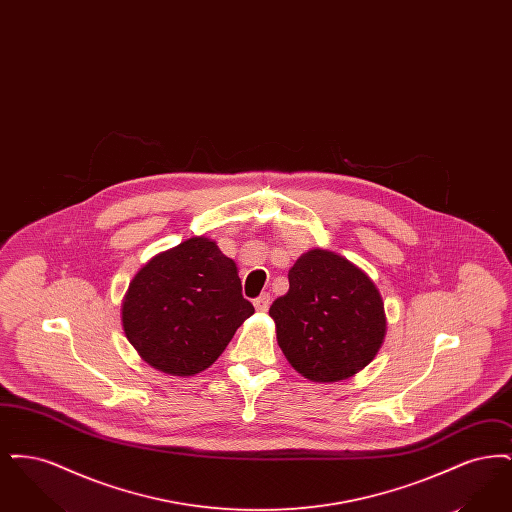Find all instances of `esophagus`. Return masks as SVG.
I'll use <instances>...</instances> for the list:
<instances>
[{
	"mask_svg": "<svg viewBox=\"0 0 512 512\" xmlns=\"http://www.w3.org/2000/svg\"><path fill=\"white\" fill-rule=\"evenodd\" d=\"M270 293H261L255 301H253V305H255V309L257 311H261V313H265V311H268V307H270Z\"/></svg>",
	"mask_w": 512,
	"mask_h": 512,
	"instance_id": "esophagus-1",
	"label": "esophagus"
}]
</instances>
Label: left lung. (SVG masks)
I'll use <instances>...</instances> for the list:
<instances>
[{
  "mask_svg": "<svg viewBox=\"0 0 512 512\" xmlns=\"http://www.w3.org/2000/svg\"><path fill=\"white\" fill-rule=\"evenodd\" d=\"M290 290L268 315L290 365L313 382H340L363 370L386 336L384 301L359 267L311 249L288 272Z\"/></svg>",
  "mask_w": 512,
  "mask_h": 512,
  "instance_id": "1",
  "label": "left lung"
}]
</instances>
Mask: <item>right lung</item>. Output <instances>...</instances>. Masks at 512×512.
<instances>
[{
    "label": "right lung",
    "mask_w": 512,
    "mask_h": 512,
    "mask_svg": "<svg viewBox=\"0 0 512 512\" xmlns=\"http://www.w3.org/2000/svg\"><path fill=\"white\" fill-rule=\"evenodd\" d=\"M253 313L236 263L213 240L195 236L138 270L122 299L121 320L147 365L194 376L219 359Z\"/></svg>",
    "instance_id": "1"
}]
</instances>
